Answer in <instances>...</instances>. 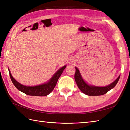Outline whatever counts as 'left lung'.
I'll return each mask as SVG.
<instances>
[{
    "label": "left lung",
    "instance_id": "8db88e82",
    "mask_svg": "<svg viewBox=\"0 0 130 130\" xmlns=\"http://www.w3.org/2000/svg\"><path fill=\"white\" fill-rule=\"evenodd\" d=\"M75 68L76 72L75 74V80L77 85V86L83 93L89 95V96H98V95H102L106 94L116 85L120 77V76H119L113 83L105 87L90 86L83 80L78 68L76 67H75Z\"/></svg>",
    "mask_w": 130,
    "mask_h": 130
}]
</instances>
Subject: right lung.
Segmentation results:
<instances>
[{
    "label": "right lung",
    "instance_id": "1",
    "mask_svg": "<svg viewBox=\"0 0 130 130\" xmlns=\"http://www.w3.org/2000/svg\"><path fill=\"white\" fill-rule=\"evenodd\" d=\"M66 67V66H63V67L60 68L47 83L43 85H40L35 86H26L18 83L12 77L9 70H8L12 82L18 90H19L20 91H22L23 93L28 95L44 96L49 94L50 92L53 90L55 86H56L58 79H59L60 75H62L63 71L65 69Z\"/></svg>",
    "mask_w": 130,
    "mask_h": 130
}]
</instances>
